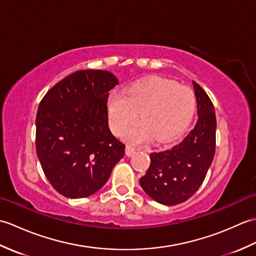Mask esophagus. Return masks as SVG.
Masks as SVG:
<instances>
[{
    "instance_id": "34e87169",
    "label": "esophagus",
    "mask_w": 256,
    "mask_h": 256,
    "mask_svg": "<svg viewBox=\"0 0 256 256\" xmlns=\"http://www.w3.org/2000/svg\"><path fill=\"white\" fill-rule=\"evenodd\" d=\"M135 153V148L131 145H126V148H125V154L128 156H132Z\"/></svg>"
}]
</instances>
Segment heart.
I'll return each mask as SVG.
<instances>
[{"mask_svg":"<svg viewBox=\"0 0 256 256\" xmlns=\"http://www.w3.org/2000/svg\"><path fill=\"white\" fill-rule=\"evenodd\" d=\"M106 110L110 128L121 134L138 116L123 138L131 143H140L150 138L165 142L184 132L196 111V96L187 86H177L162 78L140 80L125 90L108 96Z\"/></svg>","mask_w":256,"mask_h":256,"instance_id":"1","label":"heart"}]
</instances>
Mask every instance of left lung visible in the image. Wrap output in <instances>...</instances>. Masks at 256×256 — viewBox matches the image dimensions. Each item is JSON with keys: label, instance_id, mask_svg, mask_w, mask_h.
<instances>
[{"label": "left lung", "instance_id": "left-lung-1", "mask_svg": "<svg viewBox=\"0 0 256 256\" xmlns=\"http://www.w3.org/2000/svg\"><path fill=\"white\" fill-rule=\"evenodd\" d=\"M198 121L180 143L150 154V165L140 187L156 202L175 206L189 199L204 182L214 160L216 120L214 108L201 86L192 81Z\"/></svg>", "mask_w": 256, "mask_h": 256}]
</instances>
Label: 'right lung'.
I'll return each instance as SVG.
<instances>
[{"label":"right lung","instance_id":"right-lung-1","mask_svg":"<svg viewBox=\"0 0 256 256\" xmlns=\"http://www.w3.org/2000/svg\"><path fill=\"white\" fill-rule=\"evenodd\" d=\"M118 84L106 70H80L42 98L36 116V152L45 176L67 198L100 190L124 156L108 128V91Z\"/></svg>","mask_w":256,"mask_h":256}]
</instances>
